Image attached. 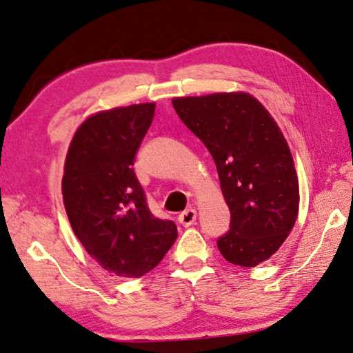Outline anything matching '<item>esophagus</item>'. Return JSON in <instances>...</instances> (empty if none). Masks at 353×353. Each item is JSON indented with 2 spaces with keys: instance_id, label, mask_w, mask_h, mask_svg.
I'll return each mask as SVG.
<instances>
[{
  "instance_id": "obj_1",
  "label": "esophagus",
  "mask_w": 353,
  "mask_h": 353,
  "mask_svg": "<svg viewBox=\"0 0 353 353\" xmlns=\"http://www.w3.org/2000/svg\"><path fill=\"white\" fill-rule=\"evenodd\" d=\"M194 222H196V210L194 209H188L179 215V223L183 225V227H190Z\"/></svg>"
}]
</instances>
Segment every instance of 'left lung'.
Instances as JSON below:
<instances>
[{"mask_svg": "<svg viewBox=\"0 0 353 353\" xmlns=\"http://www.w3.org/2000/svg\"><path fill=\"white\" fill-rule=\"evenodd\" d=\"M187 128L208 147L231 214L217 239L223 259L252 268L287 239L299 206L288 144L270 112L247 93L172 99Z\"/></svg>", "mask_w": 353, "mask_h": 353, "instance_id": "1", "label": "left lung"}]
</instances>
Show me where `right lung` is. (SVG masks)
I'll return each instance as SVG.
<instances>
[{
  "mask_svg": "<svg viewBox=\"0 0 353 353\" xmlns=\"http://www.w3.org/2000/svg\"><path fill=\"white\" fill-rule=\"evenodd\" d=\"M155 104L115 108L88 117L71 141L63 176L70 223L88 255L120 277L154 270L177 238L172 220L150 212L133 170Z\"/></svg>",
  "mask_w": 353,
  "mask_h": 353,
  "instance_id": "1",
  "label": "right lung"
}]
</instances>
